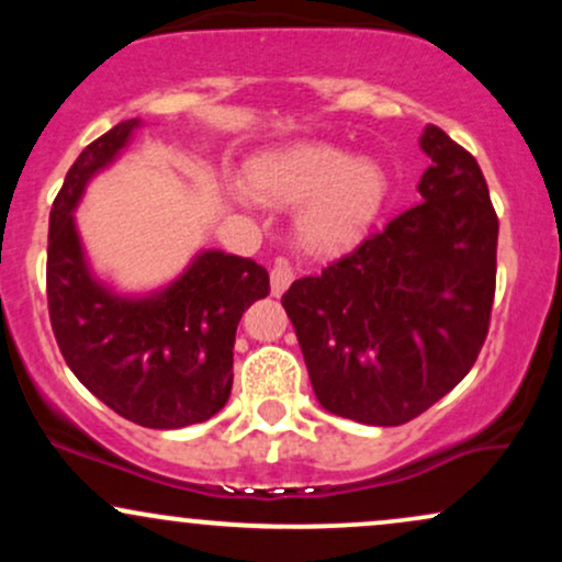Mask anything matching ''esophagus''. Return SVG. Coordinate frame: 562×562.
I'll list each match as a JSON object with an SVG mask.
<instances>
[{"label": "esophagus", "mask_w": 562, "mask_h": 562, "mask_svg": "<svg viewBox=\"0 0 562 562\" xmlns=\"http://www.w3.org/2000/svg\"><path fill=\"white\" fill-rule=\"evenodd\" d=\"M269 280H272V295H282L288 290L290 282H293V272H290L285 259H277L269 269Z\"/></svg>", "instance_id": "1"}]
</instances>
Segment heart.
I'll return each mask as SVG.
<instances>
[{
	"mask_svg": "<svg viewBox=\"0 0 562 562\" xmlns=\"http://www.w3.org/2000/svg\"><path fill=\"white\" fill-rule=\"evenodd\" d=\"M248 184L269 203L299 205L295 237L314 254H338L362 240L389 190L375 160L351 158L325 142H299L254 158Z\"/></svg>",
	"mask_w": 562,
	"mask_h": 562,
	"instance_id": "1",
	"label": "heart"
}]
</instances>
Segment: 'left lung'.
Instances as JSON below:
<instances>
[{
	"mask_svg": "<svg viewBox=\"0 0 562 562\" xmlns=\"http://www.w3.org/2000/svg\"><path fill=\"white\" fill-rule=\"evenodd\" d=\"M420 203L282 295L327 412L404 425L468 375L492 319L499 218L479 160L428 126Z\"/></svg>",
	"mask_w": 562,
	"mask_h": 562,
	"instance_id": "obj_1",
	"label": "left lung"
}]
</instances>
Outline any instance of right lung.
<instances>
[{"instance_id":"add662e5","label":"right lung","mask_w":562,"mask_h":562,"mask_svg":"<svg viewBox=\"0 0 562 562\" xmlns=\"http://www.w3.org/2000/svg\"><path fill=\"white\" fill-rule=\"evenodd\" d=\"M137 126L139 119L113 126L68 169L49 211L47 303L74 375L126 420L169 430L205 423L227 404L237 322L269 295V274L254 259L203 250L179 280L142 299L94 280L74 211Z\"/></svg>"}]
</instances>
